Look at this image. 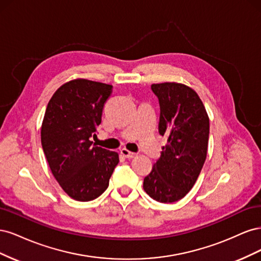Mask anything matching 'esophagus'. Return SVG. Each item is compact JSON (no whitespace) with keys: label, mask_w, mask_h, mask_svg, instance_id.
<instances>
[{"label":"esophagus","mask_w":261,"mask_h":261,"mask_svg":"<svg viewBox=\"0 0 261 261\" xmlns=\"http://www.w3.org/2000/svg\"><path fill=\"white\" fill-rule=\"evenodd\" d=\"M121 153H122L125 158H128V159H132V158L136 156V153H135V152H132V151H129V150H127L126 148L121 149Z\"/></svg>","instance_id":"1"}]
</instances>
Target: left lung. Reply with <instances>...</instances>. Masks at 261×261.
<instances>
[{
	"label": "left lung",
	"mask_w": 261,
	"mask_h": 261,
	"mask_svg": "<svg viewBox=\"0 0 261 261\" xmlns=\"http://www.w3.org/2000/svg\"><path fill=\"white\" fill-rule=\"evenodd\" d=\"M160 103V135L168 136L160 159L144 178L145 192L160 202H174L191 191L206 161L209 116L197 92L184 84H152Z\"/></svg>",
	"instance_id": "8db88e82"
}]
</instances>
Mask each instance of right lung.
Returning <instances> with one entry per match:
<instances>
[{
    "instance_id": "right-lung-1",
    "label": "right lung",
    "mask_w": 261,
    "mask_h": 261,
    "mask_svg": "<svg viewBox=\"0 0 261 261\" xmlns=\"http://www.w3.org/2000/svg\"><path fill=\"white\" fill-rule=\"evenodd\" d=\"M112 85L84 78L53 93L41 125V145L55 179L70 198L96 199L109 186L118 153L92 145Z\"/></svg>"
}]
</instances>
